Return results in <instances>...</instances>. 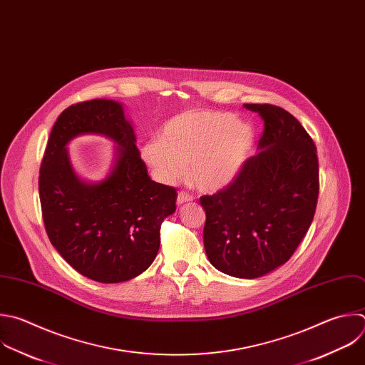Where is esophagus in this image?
Returning <instances> with one entry per match:
<instances>
[{"mask_svg":"<svg viewBox=\"0 0 365 365\" xmlns=\"http://www.w3.org/2000/svg\"><path fill=\"white\" fill-rule=\"evenodd\" d=\"M190 200H193V196L189 195L187 192H179V193H178V199H176L178 206H180V205H183V203H186V202H190Z\"/></svg>","mask_w":365,"mask_h":365,"instance_id":"1","label":"esophagus"}]
</instances>
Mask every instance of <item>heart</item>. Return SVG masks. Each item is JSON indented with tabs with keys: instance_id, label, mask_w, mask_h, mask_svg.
Returning <instances> with one entry per match:
<instances>
[{
	"instance_id": "1",
	"label": "heart",
	"mask_w": 365,
	"mask_h": 365,
	"mask_svg": "<svg viewBox=\"0 0 365 365\" xmlns=\"http://www.w3.org/2000/svg\"><path fill=\"white\" fill-rule=\"evenodd\" d=\"M254 142V129L232 113L190 110L168 120L160 139L143 143L140 155L162 183L178 182L187 166V179L196 189L217 192L240 175Z\"/></svg>"
}]
</instances>
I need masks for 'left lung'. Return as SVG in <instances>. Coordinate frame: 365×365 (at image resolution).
<instances>
[{"instance_id":"1","label":"left lung","mask_w":365,"mask_h":365,"mask_svg":"<svg viewBox=\"0 0 365 365\" xmlns=\"http://www.w3.org/2000/svg\"><path fill=\"white\" fill-rule=\"evenodd\" d=\"M265 121L258 153L236 180L202 196L203 244L209 262L244 279L284 265L314 219L319 180L317 148L299 121L272 104H244Z\"/></svg>"}]
</instances>
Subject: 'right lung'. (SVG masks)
<instances>
[{
	"mask_svg": "<svg viewBox=\"0 0 365 365\" xmlns=\"http://www.w3.org/2000/svg\"><path fill=\"white\" fill-rule=\"evenodd\" d=\"M100 134L115 143L98 182L83 180L68 143ZM44 226L53 247L81 275L103 284L136 278L155 261L160 225L176 210V189L153 182L121 103L94 98L66 108L53 126L38 178Z\"/></svg>",
	"mask_w": 365,
	"mask_h": 365,
	"instance_id": "add662e5",
	"label": "right lung"
}]
</instances>
